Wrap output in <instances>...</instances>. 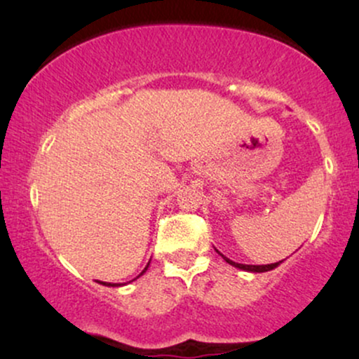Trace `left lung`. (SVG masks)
<instances>
[{
  "mask_svg": "<svg viewBox=\"0 0 359 359\" xmlns=\"http://www.w3.org/2000/svg\"><path fill=\"white\" fill-rule=\"evenodd\" d=\"M216 251H217V250H216ZM217 253H219V251H217ZM219 255H221L222 258L226 259V262L229 263V265L236 266V269L245 270V271H253V273H263V271H270V270L277 269L280 263H282V262H277V263H270V265H245V263H236V262H233V259H229L228 257H224V255H222V253H219Z\"/></svg>",
  "mask_w": 359,
  "mask_h": 359,
  "instance_id": "1",
  "label": "left lung"
}]
</instances>
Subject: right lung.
<instances>
[{
    "label": "right lung",
    "mask_w": 359,
    "mask_h": 359,
    "mask_svg": "<svg viewBox=\"0 0 359 359\" xmlns=\"http://www.w3.org/2000/svg\"><path fill=\"white\" fill-rule=\"evenodd\" d=\"M148 265H150V262H148ZM148 265L145 266V270H143V271H142V273H140V275H138V277H142V275H143V273H145V271L148 270ZM138 277H137V278H138ZM137 278H135V280H137ZM100 283H101V285H106V287H119V283H109V282H100Z\"/></svg>",
    "instance_id": "1"
}]
</instances>
